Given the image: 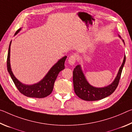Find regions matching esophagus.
Returning <instances> with one entry per match:
<instances>
[{"label": "esophagus", "mask_w": 132, "mask_h": 132, "mask_svg": "<svg viewBox=\"0 0 132 132\" xmlns=\"http://www.w3.org/2000/svg\"><path fill=\"white\" fill-rule=\"evenodd\" d=\"M77 59V56L76 55H73L70 56L68 59L69 63L71 64V65H73V64L75 63V62H76Z\"/></svg>", "instance_id": "obj_1"}]
</instances>
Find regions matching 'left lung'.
Returning <instances> with one entry per match:
<instances>
[{
	"label": "left lung",
	"instance_id": "1",
	"mask_svg": "<svg viewBox=\"0 0 132 132\" xmlns=\"http://www.w3.org/2000/svg\"><path fill=\"white\" fill-rule=\"evenodd\" d=\"M123 41L124 42V40ZM125 60L126 56H125L118 75L112 84L102 88H97L89 85L83 73L80 66L77 65L73 72V82L76 95L79 98L86 101L99 100L110 96L114 92L119 85Z\"/></svg>",
	"mask_w": 132,
	"mask_h": 132
}]
</instances>
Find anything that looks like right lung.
<instances>
[{"label":"right lung","instance_id":"1","mask_svg":"<svg viewBox=\"0 0 132 132\" xmlns=\"http://www.w3.org/2000/svg\"><path fill=\"white\" fill-rule=\"evenodd\" d=\"M21 29H18L15 33V35L19 32ZM10 43L8 50L7 57V71L11 76L13 82L17 87L18 90L24 96L29 97L43 98L49 96L53 91L54 83L60 71L64 69V62L67 56L62 57L51 69L45 77L39 82L32 85H26L20 82L12 73L10 64Z\"/></svg>","mask_w":132,"mask_h":132}]
</instances>
